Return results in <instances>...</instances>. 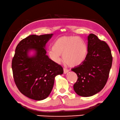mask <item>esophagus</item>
Here are the masks:
<instances>
[{
	"label": "esophagus",
	"instance_id": "1",
	"mask_svg": "<svg viewBox=\"0 0 120 120\" xmlns=\"http://www.w3.org/2000/svg\"><path fill=\"white\" fill-rule=\"evenodd\" d=\"M68 71H69V69L66 68H64V74H66V73H67L68 72Z\"/></svg>",
	"mask_w": 120,
	"mask_h": 120
}]
</instances>
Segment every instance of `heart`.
I'll use <instances>...</instances> for the list:
<instances>
[{
    "mask_svg": "<svg viewBox=\"0 0 120 120\" xmlns=\"http://www.w3.org/2000/svg\"><path fill=\"white\" fill-rule=\"evenodd\" d=\"M53 49L49 52V58L54 62L60 61L62 55L64 62L67 65L74 67L81 64L87 55V47L85 42L76 36L62 37L54 42Z\"/></svg>",
    "mask_w": 120,
    "mask_h": 120,
    "instance_id": "b5f03b06",
    "label": "heart"
}]
</instances>
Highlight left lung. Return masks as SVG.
<instances>
[{
	"mask_svg": "<svg viewBox=\"0 0 120 120\" xmlns=\"http://www.w3.org/2000/svg\"><path fill=\"white\" fill-rule=\"evenodd\" d=\"M87 55L85 61L71 69L78 75L74 90L79 95L88 97L98 93L106 85L112 67L109 47L94 34L88 37Z\"/></svg>",
	"mask_w": 120,
	"mask_h": 120,
	"instance_id": "obj_1",
	"label": "left lung"
}]
</instances>
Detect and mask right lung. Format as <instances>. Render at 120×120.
I'll return each instance as SVG.
<instances>
[{
	"mask_svg": "<svg viewBox=\"0 0 120 120\" xmlns=\"http://www.w3.org/2000/svg\"><path fill=\"white\" fill-rule=\"evenodd\" d=\"M53 34L30 35L21 40L12 59V69L14 82L25 96L35 100H42L51 93L55 77L63 74L62 67L46 55L45 47ZM36 51L32 57L30 50Z\"/></svg>",
	"mask_w": 120,
	"mask_h": 120,
	"instance_id": "add662e5",
	"label": "right lung"
}]
</instances>
